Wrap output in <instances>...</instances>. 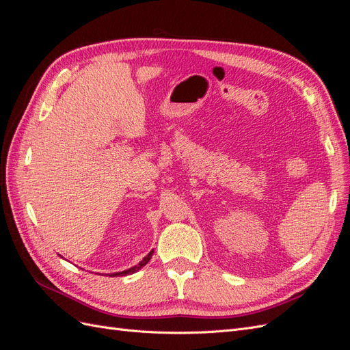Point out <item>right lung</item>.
<instances>
[{
    "mask_svg": "<svg viewBox=\"0 0 350 350\" xmlns=\"http://www.w3.org/2000/svg\"><path fill=\"white\" fill-rule=\"evenodd\" d=\"M152 256H153V251H150L149 254H147V256L137 264V266H134V267H131V269H129V270H124V271H118V273H112V274H109L111 278H116V276H126V274H133V273H135V271H139L142 267H144L147 262L150 261V258H152Z\"/></svg>",
    "mask_w": 350,
    "mask_h": 350,
    "instance_id": "add662e5",
    "label": "right lung"
}]
</instances>
